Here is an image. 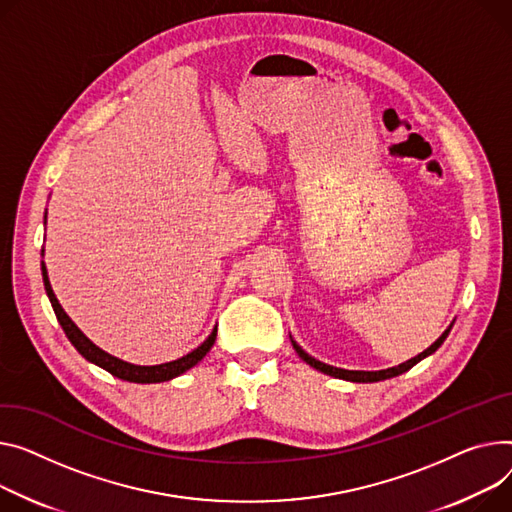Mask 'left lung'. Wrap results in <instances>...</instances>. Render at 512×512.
I'll list each match as a JSON object with an SVG mask.
<instances>
[{"label":"left lung","mask_w":512,"mask_h":512,"mask_svg":"<svg viewBox=\"0 0 512 512\" xmlns=\"http://www.w3.org/2000/svg\"><path fill=\"white\" fill-rule=\"evenodd\" d=\"M453 323H455V321H453ZM453 323H451L445 331H442V335L436 339V342H434L430 348H426L422 354H418V356H414V358H410V360H405V362L399 364V366L385 368V370H346V368H335V366H329V364H325V362H319V360H315L313 356L306 354V352L294 342L292 335H290V342H292L296 354H298L306 364L313 366L315 370H319V372H323V374H329V377L344 379V381H350V383H377V381H385V379L397 377V374H401V372H405V370H410V368L416 366L420 360H424L426 356L434 354V352L442 346V342H445V339H447V335H449Z\"/></svg>","instance_id":"8db88e82"}]
</instances>
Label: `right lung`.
Here are the masks:
<instances>
[{
    "instance_id": "1",
    "label": "right lung",
    "mask_w": 512,
    "mask_h": 512,
    "mask_svg": "<svg viewBox=\"0 0 512 512\" xmlns=\"http://www.w3.org/2000/svg\"><path fill=\"white\" fill-rule=\"evenodd\" d=\"M45 224H47V212H45ZM45 255V249L41 251ZM41 271H43V284H45V292L51 300V306L55 311V317L61 325V329L65 331L67 339H70L72 346L92 364L100 366L102 370L111 372L113 377L121 379V381H127V383H140V385H150V383H164V381H170L179 377V374L187 372L189 368H193L197 362L203 360V356H206L214 342H216V333H218V325L212 329V333L206 337V342H203L201 346H197L195 350H191L189 354L173 360V362H164V364H154V366H140V364H131V362H125L121 358H115L111 356L109 352L100 350L96 344H92L90 339L78 329V325L67 317V313L61 309V304L51 288V282H49V276H47V267H45V261H41Z\"/></svg>"
}]
</instances>
